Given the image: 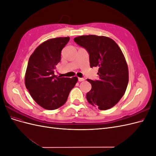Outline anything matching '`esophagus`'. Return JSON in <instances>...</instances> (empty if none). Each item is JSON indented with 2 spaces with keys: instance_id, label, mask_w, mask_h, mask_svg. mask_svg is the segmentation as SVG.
Returning a JSON list of instances; mask_svg holds the SVG:
<instances>
[{
  "instance_id": "1",
  "label": "esophagus",
  "mask_w": 156,
  "mask_h": 156,
  "mask_svg": "<svg viewBox=\"0 0 156 156\" xmlns=\"http://www.w3.org/2000/svg\"><path fill=\"white\" fill-rule=\"evenodd\" d=\"M78 81H79V82L84 81V78H78Z\"/></svg>"
}]
</instances>
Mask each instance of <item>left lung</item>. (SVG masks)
Returning a JSON list of instances; mask_svg holds the SVG:
<instances>
[{
    "instance_id": "8db88e82",
    "label": "left lung",
    "mask_w": 156,
    "mask_h": 156,
    "mask_svg": "<svg viewBox=\"0 0 156 156\" xmlns=\"http://www.w3.org/2000/svg\"><path fill=\"white\" fill-rule=\"evenodd\" d=\"M74 41L89 54L90 67H99V79L90 83L87 100L100 110H107L120 101L126 90L129 72L124 56L116 42L106 36H81Z\"/></svg>"
}]
</instances>
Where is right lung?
Here are the masks:
<instances>
[{"instance_id":"obj_1","label":"right lung","mask_w":156,"mask_h":156,"mask_svg":"<svg viewBox=\"0 0 156 156\" xmlns=\"http://www.w3.org/2000/svg\"><path fill=\"white\" fill-rule=\"evenodd\" d=\"M69 37L47 40L35 49L29 58L25 83L30 96L45 109L54 110L66 102L69 94L77 82V77H60L55 75L60 62L61 51Z\"/></svg>"}]
</instances>
